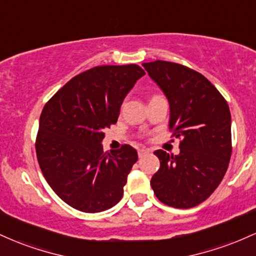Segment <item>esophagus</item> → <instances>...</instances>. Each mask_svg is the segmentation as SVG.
Returning a JSON list of instances; mask_svg holds the SVG:
<instances>
[{
	"label": "esophagus",
	"mask_w": 256,
	"mask_h": 256,
	"mask_svg": "<svg viewBox=\"0 0 256 256\" xmlns=\"http://www.w3.org/2000/svg\"><path fill=\"white\" fill-rule=\"evenodd\" d=\"M149 152H150L149 149H140V150H138V156L143 158L146 154H148Z\"/></svg>",
	"instance_id": "1"
}]
</instances>
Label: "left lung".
I'll return each instance as SVG.
<instances>
[{
  "mask_svg": "<svg viewBox=\"0 0 256 256\" xmlns=\"http://www.w3.org/2000/svg\"><path fill=\"white\" fill-rule=\"evenodd\" d=\"M142 64L168 100L172 136L182 138L178 155L154 152L160 168L150 185L170 207H195L218 188L230 162L228 104L207 78L189 67L162 60Z\"/></svg>",
  "mask_w": 256,
  "mask_h": 256,
  "instance_id": "1",
  "label": "left lung"
}]
</instances>
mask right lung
Masks as SVG:
<instances>
[{
    "label": "right lung",
    "instance_id": "add662e5",
    "mask_svg": "<svg viewBox=\"0 0 256 256\" xmlns=\"http://www.w3.org/2000/svg\"><path fill=\"white\" fill-rule=\"evenodd\" d=\"M146 74L138 64L98 66L76 76L44 106L36 138L40 170L54 192L76 210L98 213L122 200L136 149L104 152V130Z\"/></svg>",
    "mask_w": 256,
    "mask_h": 256
}]
</instances>
